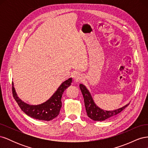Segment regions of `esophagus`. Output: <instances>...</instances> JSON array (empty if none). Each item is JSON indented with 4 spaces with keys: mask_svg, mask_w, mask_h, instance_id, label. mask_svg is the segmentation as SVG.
<instances>
[{
    "mask_svg": "<svg viewBox=\"0 0 148 148\" xmlns=\"http://www.w3.org/2000/svg\"><path fill=\"white\" fill-rule=\"evenodd\" d=\"M83 79H84L83 76L81 74L77 73L73 76V79H74L75 82H76V83L82 82L83 80Z\"/></svg>",
    "mask_w": 148,
    "mask_h": 148,
    "instance_id": "1",
    "label": "esophagus"
}]
</instances>
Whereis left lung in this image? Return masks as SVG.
Masks as SVG:
<instances>
[{
    "instance_id": "left-lung-1",
    "label": "left lung",
    "mask_w": 148,
    "mask_h": 148,
    "mask_svg": "<svg viewBox=\"0 0 148 148\" xmlns=\"http://www.w3.org/2000/svg\"><path fill=\"white\" fill-rule=\"evenodd\" d=\"M79 88L84 97L85 108L88 117L95 121H104L121 112L128 104L115 110L107 111L101 109L94 102L90 92L83 84H80Z\"/></svg>"
}]
</instances>
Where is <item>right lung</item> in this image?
I'll use <instances>...</instances> for the list:
<instances>
[{
	"label": "right lung",
	"mask_w": 148,
	"mask_h": 148,
	"mask_svg": "<svg viewBox=\"0 0 148 148\" xmlns=\"http://www.w3.org/2000/svg\"><path fill=\"white\" fill-rule=\"evenodd\" d=\"M71 82L72 79L70 78L62 83L51 98L41 104L29 105L22 101L17 96L12 83L13 96L21 110L26 115L39 120L50 121L59 114L62 107L61 98L62 95L65 89L70 86Z\"/></svg>",
	"instance_id": "right-lung-1"
}]
</instances>
